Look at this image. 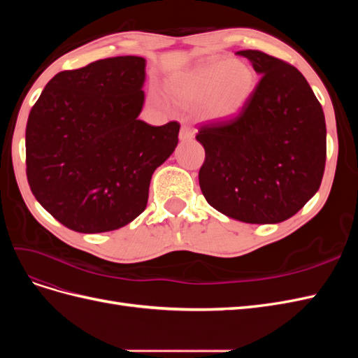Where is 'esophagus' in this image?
<instances>
[{"label":"esophagus","mask_w":358,"mask_h":358,"mask_svg":"<svg viewBox=\"0 0 358 358\" xmlns=\"http://www.w3.org/2000/svg\"><path fill=\"white\" fill-rule=\"evenodd\" d=\"M194 137H196V129H194L192 127L183 125V127L180 128L179 138L182 140V142H189V140H192Z\"/></svg>","instance_id":"34e87169"}]
</instances>
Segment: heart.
Here are the masks:
<instances>
[{"label":"heart","instance_id":"obj_1","mask_svg":"<svg viewBox=\"0 0 358 358\" xmlns=\"http://www.w3.org/2000/svg\"><path fill=\"white\" fill-rule=\"evenodd\" d=\"M169 94L187 106H201L212 121H229L239 115L255 90V73L241 59H213L175 76Z\"/></svg>","mask_w":358,"mask_h":358}]
</instances>
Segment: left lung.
I'll return each instance as SVG.
<instances>
[{"mask_svg": "<svg viewBox=\"0 0 358 358\" xmlns=\"http://www.w3.org/2000/svg\"><path fill=\"white\" fill-rule=\"evenodd\" d=\"M262 76L245 109L206 124L196 136L199 173L213 209L246 224H278L315 196L327 154L326 119L296 67L259 50H241Z\"/></svg>", "mask_w": 358, "mask_h": 358, "instance_id": "left-lung-1", "label": "left lung"}]
</instances>
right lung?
Masks as SVG:
<instances>
[{
    "instance_id": "right-lung-1",
    "label": "right lung",
    "mask_w": 358,
    "mask_h": 358,
    "mask_svg": "<svg viewBox=\"0 0 358 358\" xmlns=\"http://www.w3.org/2000/svg\"><path fill=\"white\" fill-rule=\"evenodd\" d=\"M145 80V58L100 59L53 76L31 109L29 188L67 229L112 231L146 209L150 179L175 152L180 125L137 119Z\"/></svg>"
}]
</instances>
